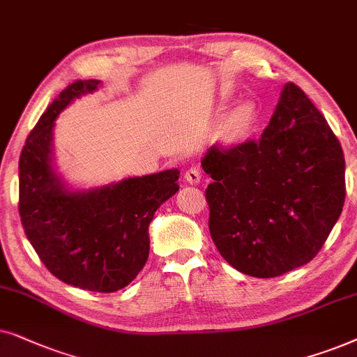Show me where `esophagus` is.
I'll return each mask as SVG.
<instances>
[{
	"label": "esophagus",
	"mask_w": 357,
	"mask_h": 357,
	"mask_svg": "<svg viewBox=\"0 0 357 357\" xmlns=\"http://www.w3.org/2000/svg\"><path fill=\"white\" fill-rule=\"evenodd\" d=\"M184 179L191 184H199L202 179L201 168H199V166H191V168H188L186 173H184Z\"/></svg>",
	"instance_id": "obj_1"
}]
</instances>
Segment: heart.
Instances as JSON below:
<instances>
[{"label":"heart","mask_w":357,"mask_h":357,"mask_svg":"<svg viewBox=\"0 0 357 357\" xmlns=\"http://www.w3.org/2000/svg\"><path fill=\"white\" fill-rule=\"evenodd\" d=\"M256 116L253 107L250 104H241V106L235 107L227 117V129L234 135H243L248 134L251 127L255 126Z\"/></svg>","instance_id":"1"}]
</instances>
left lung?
<instances>
[{
	"mask_svg": "<svg viewBox=\"0 0 357 357\" xmlns=\"http://www.w3.org/2000/svg\"><path fill=\"white\" fill-rule=\"evenodd\" d=\"M208 230L231 268L275 278L321 250L344 204V156L321 112L294 83L284 84L258 140L201 160Z\"/></svg>",
	"mask_w": 357,
	"mask_h": 357,
	"instance_id": "left-lung-1",
	"label": "left lung"
}]
</instances>
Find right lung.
Wrapping results in <instances>:
<instances>
[{"instance_id":"1","label":"right lung","mask_w":357,"mask_h":357,"mask_svg":"<svg viewBox=\"0 0 357 357\" xmlns=\"http://www.w3.org/2000/svg\"><path fill=\"white\" fill-rule=\"evenodd\" d=\"M99 86V79L70 84L27 137L19 158V215L32 248L55 278L84 291L116 292L149 259L150 222L179 191V169L94 188L65 181L55 163V121L75 99Z\"/></svg>"}]
</instances>
